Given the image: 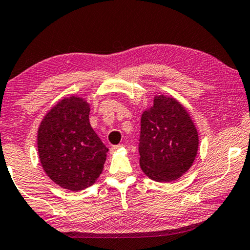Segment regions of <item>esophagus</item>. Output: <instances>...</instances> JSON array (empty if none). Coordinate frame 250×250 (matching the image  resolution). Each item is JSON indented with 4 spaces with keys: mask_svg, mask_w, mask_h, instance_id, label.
<instances>
[{
    "mask_svg": "<svg viewBox=\"0 0 250 250\" xmlns=\"http://www.w3.org/2000/svg\"><path fill=\"white\" fill-rule=\"evenodd\" d=\"M122 146H122V145H118V146H111V152H114V151H117V150H118V149H121V148H122Z\"/></svg>",
    "mask_w": 250,
    "mask_h": 250,
    "instance_id": "34e87169",
    "label": "esophagus"
}]
</instances>
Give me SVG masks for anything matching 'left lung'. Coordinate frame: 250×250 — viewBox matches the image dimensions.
<instances>
[{
    "label": "left lung",
    "instance_id": "1",
    "mask_svg": "<svg viewBox=\"0 0 250 250\" xmlns=\"http://www.w3.org/2000/svg\"><path fill=\"white\" fill-rule=\"evenodd\" d=\"M199 137L187 109L176 98L159 94L141 114L140 167L158 182H171L195 161Z\"/></svg>",
    "mask_w": 250,
    "mask_h": 250
}]
</instances>
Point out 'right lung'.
<instances>
[{"mask_svg":"<svg viewBox=\"0 0 250 250\" xmlns=\"http://www.w3.org/2000/svg\"><path fill=\"white\" fill-rule=\"evenodd\" d=\"M90 110L86 99L65 97L47 111L38 129L43 170L54 184L71 191L96 184L109 151L90 125Z\"/></svg>","mask_w":250,"mask_h":250,"instance_id":"add662e5","label":"right lung"}]
</instances>
